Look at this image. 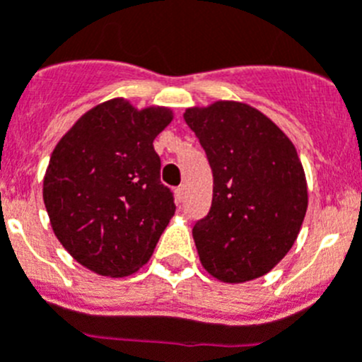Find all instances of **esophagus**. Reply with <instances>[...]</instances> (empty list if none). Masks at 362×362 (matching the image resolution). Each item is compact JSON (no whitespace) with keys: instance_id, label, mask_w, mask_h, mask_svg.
<instances>
[{"instance_id":"1","label":"esophagus","mask_w":362,"mask_h":362,"mask_svg":"<svg viewBox=\"0 0 362 362\" xmlns=\"http://www.w3.org/2000/svg\"><path fill=\"white\" fill-rule=\"evenodd\" d=\"M175 197H177L179 203L183 201V197H185V185H181V187L175 188Z\"/></svg>"}]
</instances>
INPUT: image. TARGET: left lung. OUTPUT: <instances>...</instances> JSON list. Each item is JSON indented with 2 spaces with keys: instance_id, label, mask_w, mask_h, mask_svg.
Wrapping results in <instances>:
<instances>
[{
  "instance_id": "8db88e82",
  "label": "left lung",
  "mask_w": 362,
  "mask_h": 362,
  "mask_svg": "<svg viewBox=\"0 0 362 362\" xmlns=\"http://www.w3.org/2000/svg\"><path fill=\"white\" fill-rule=\"evenodd\" d=\"M183 116L214 174L210 214L192 230L199 260L226 284L264 276L289 253L309 206L296 147L244 102L194 105Z\"/></svg>"
}]
</instances>
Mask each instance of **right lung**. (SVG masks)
I'll return each mask as SVG.
<instances>
[{"label": "right lung", "mask_w": 362, "mask_h": 362, "mask_svg": "<svg viewBox=\"0 0 362 362\" xmlns=\"http://www.w3.org/2000/svg\"><path fill=\"white\" fill-rule=\"evenodd\" d=\"M170 107L111 98L78 118L55 145L42 181L49 224L64 250L102 276L144 267L175 211L159 181L154 140Z\"/></svg>", "instance_id": "1"}]
</instances>
